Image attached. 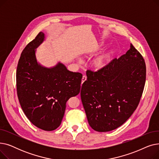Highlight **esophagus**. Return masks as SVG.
Instances as JSON below:
<instances>
[{
    "label": "esophagus",
    "instance_id": "obj_1",
    "mask_svg": "<svg viewBox=\"0 0 159 159\" xmlns=\"http://www.w3.org/2000/svg\"><path fill=\"white\" fill-rule=\"evenodd\" d=\"M87 80V77L86 76V75H83V77H82V84L84 82H85L86 80Z\"/></svg>",
    "mask_w": 159,
    "mask_h": 159
}]
</instances>
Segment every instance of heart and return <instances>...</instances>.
Segmentation results:
<instances>
[{
	"instance_id": "heart-1",
	"label": "heart",
	"mask_w": 159,
	"mask_h": 159,
	"mask_svg": "<svg viewBox=\"0 0 159 159\" xmlns=\"http://www.w3.org/2000/svg\"><path fill=\"white\" fill-rule=\"evenodd\" d=\"M111 53V52H107L101 55L96 57L92 62L93 68L96 70H101L103 68H104V67L107 64L108 60L110 59ZM78 61L80 63H81L82 62V61L81 59H80V58H79Z\"/></svg>"
}]
</instances>
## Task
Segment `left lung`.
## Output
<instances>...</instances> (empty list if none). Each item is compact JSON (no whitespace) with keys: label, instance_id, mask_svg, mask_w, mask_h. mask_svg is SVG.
Segmentation results:
<instances>
[{"label":"left lung","instance_id":"obj_1","mask_svg":"<svg viewBox=\"0 0 159 159\" xmlns=\"http://www.w3.org/2000/svg\"><path fill=\"white\" fill-rule=\"evenodd\" d=\"M80 97L91 128L107 132L120 127L135 111L144 90V58L131 44L120 58L97 71L87 70Z\"/></svg>","mask_w":159,"mask_h":159}]
</instances>
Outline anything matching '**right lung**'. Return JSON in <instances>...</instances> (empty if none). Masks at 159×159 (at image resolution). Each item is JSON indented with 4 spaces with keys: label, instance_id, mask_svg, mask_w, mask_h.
<instances>
[{
    "label": "right lung",
    "instance_id": "add662e5",
    "mask_svg": "<svg viewBox=\"0 0 159 159\" xmlns=\"http://www.w3.org/2000/svg\"><path fill=\"white\" fill-rule=\"evenodd\" d=\"M44 38L40 32L23 49L16 69V91L29 120L41 129L53 131L61 124L66 102L79 93L82 75L61 62L53 68L38 63L35 49Z\"/></svg>",
    "mask_w": 159,
    "mask_h": 159
}]
</instances>
